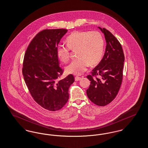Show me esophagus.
Listing matches in <instances>:
<instances>
[{
  "instance_id": "1",
  "label": "esophagus",
  "mask_w": 148,
  "mask_h": 148,
  "mask_svg": "<svg viewBox=\"0 0 148 148\" xmlns=\"http://www.w3.org/2000/svg\"><path fill=\"white\" fill-rule=\"evenodd\" d=\"M82 79V77H75V81H79Z\"/></svg>"
}]
</instances>
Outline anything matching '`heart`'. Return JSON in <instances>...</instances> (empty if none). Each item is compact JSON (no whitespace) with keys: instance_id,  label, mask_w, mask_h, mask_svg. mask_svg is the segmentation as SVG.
<instances>
[{"instance_id":"1","label":"heart","mask_w":148,"mask_h":148,"mask_svg":"<svg viewBox=\"0 0 148 148\" xmlns=\"http://www.w3.org/2000/svg\"><path fill=\"white\" fill-rule=\"evenodd\" d=\"M66 45H59L56 49L59 59L64 63L69 61L70 49L77 51V59L66 66L70 74L81 75L89 65L97 64L102 58L104 50V41L100 33L93 31H74L66 38Z\"/></svg>"}]
</instances>
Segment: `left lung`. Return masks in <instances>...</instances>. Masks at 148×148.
<instances>
[{
	"mask_svg": "<svg viewBox=\"0 0 148 148\" xmlns=\"http://www.w3.org/2000/svg\"><path fill=\"white\" fill-rule=\"evenodd\" d=\"M99 28L105 35L106 50L103 58L92 70L91 75L87 76L91 83L86 94L95 105L104 106L114 100L120 89L124 55L121 43L112 34L105 28ZM97 75L100 78L95 77Z\"/></svg>",
	"mask_w": 148,
	"mask_h": 148,
	"instance_id": "left-lung-1",
	"label": "left lung"
}]
</instances>
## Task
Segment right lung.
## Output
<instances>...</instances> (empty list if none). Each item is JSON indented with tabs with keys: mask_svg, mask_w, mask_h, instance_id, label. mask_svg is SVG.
Returning a JSON list of instances; mask_svg holds the SVG:
<instances>
[{
	"mask_svg": "<svg viewBox=\"0 0 148 148\" xmlns=\"http://www.w3.org/2000/svg\"><path fill=\"white\" fill-rule=\"evenodd\" d=\"M66 29H46L38 33L24 56L23 74L34 100L43 108L56 111L69 99V88L74 82L69 74L59 79L63 71L59 66L56 49Z\"/></svg>",
	"mask_w": 148,
	"mask_h": 148,
	"instance_id": "right-lung-1",
	"label": "right lung"
}]
</instances>
